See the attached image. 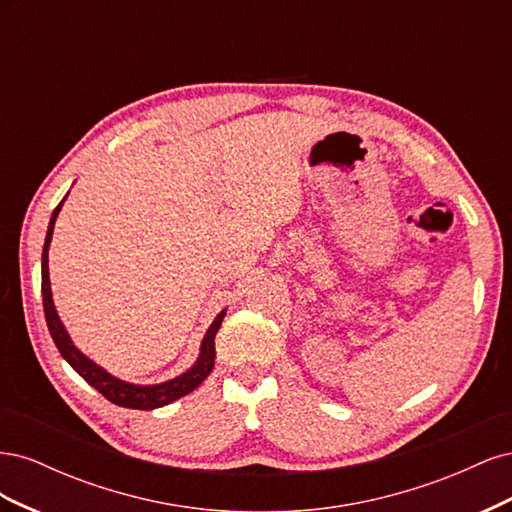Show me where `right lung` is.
<instances>
[{"instance_id": "obj_1", "label": "right lung", "mask_w": 512, "mask_h": 512, "mask_svg": "<svg viewBox=\"0 0 512 512\" xmlns=\"http://www.w3.org/2000/svg\"><path fill=\"white\" fill-rule=\"evenodd\" d=\"M64 205V200L55 207L53 218L49 224V230H46V239H44V250H42V305H44V318H46V327L51 331L53 342L57 346V350L61 352V356L74 367L76 374L81 378H85V382H89L98 393H102L111 404H117L121 408H132V410H153V408H162L170 401H175L183 395L192 393L196 386L203 382L215 365V333L222 327V320L226 312H220L218 318L213 320V324L209 327L203 346H200V356L196 365L181 374L175 380H168L164 384H153V386H138V384H128L123 380L113 378L111 374H106L102 367H98L94 361H89L83 352H79L74 348V344L70 342V337L61 324L55 305L51 299V282H49V245H51V237H53V228H55V220L59 215V209Z\"/></svg>"}]
</instances>
